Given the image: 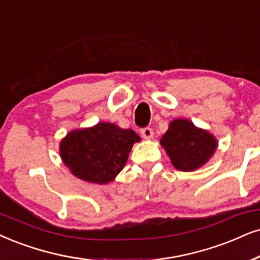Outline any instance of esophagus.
Listing matches in <instances>:
<instances>
[{
	"label": "esophagus",
	"instance_id": "34e87169",
	"mask_svg": "<svg viewBox=\"0 0 260 260\" xmlns=\"http://www.w3.org/2000/svg\"><path fill=\"white\" fill-rule=\"evenodd\" d=\"M141 136H143L144 139H151V138H153V131L151 129L150 127H145L143 128V129L140 131Z\"/></svg>",
	"mask_w": 260,
	"mask_h": 260
}]
</instances>
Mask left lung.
Masks as SVG:
<instances>
[{
  "label": "left lung",
  "instance_id": "obj_1",
  "mask_svg": "<svg viewBox=\"0 0 260 260\" xmlns=\"http://www.w3.org/2000/svg\"><path fill=\"white\" fill-rule=\"evenodd\" d=\"M160 145L177 170L193 172L211 158L217 140L190 121L177 119L170 122L168 131L160 139Z\"/></svg>",
  "mask_w": 260,
  "mask_h": 260
}]
</instances>
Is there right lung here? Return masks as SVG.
Returning <instances> with one entry per match:
<instances>
[{
  "label": "right lung",
  "instance_id": "add662e5",
  "mask_svg": "<svg viewBox=\"0 0 260 260\" xmlns=\"http://www.w3.org/2000/svg\"><path fill=\"white\" fill-rule=\"evenodd\" d=\"M140 137L114 123L72 131L60 143V156L71 173L83 181L104 185L113 181Z\"/></svg>",
  "mask_w": 260,
  "mask_h": 260
}]
</instances>
